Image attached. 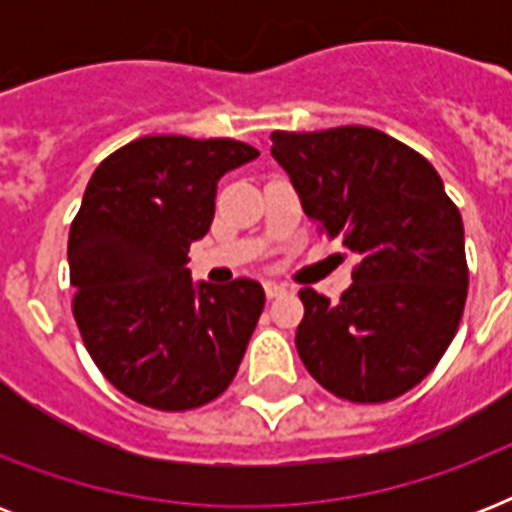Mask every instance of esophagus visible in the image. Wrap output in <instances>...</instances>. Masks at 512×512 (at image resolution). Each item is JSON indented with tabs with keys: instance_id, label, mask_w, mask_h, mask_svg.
Masks as SVG:
<instances>
[{
	"instance_id": "esophagus-1",
	"label": "esophagus",
	"mask_w": 512,
	"mask_h": 512,
	"mask_svg": "<svg viewBox=\"0 0 512 512\" xmlns=\"http://www.w3.org/2000/svg\"><path fill=\"white\" fill-rule=\"evenodd\" d=\"M289 287L287 284H279V281H265V295L271 297H281V295H287Z\"/></svg>"
}]
</instances>
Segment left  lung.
I'll return each instance as SVG.
<instances>
[{
	"label": "left lung",
	"mask_w": 512,
	"mask_h": 512,
	"mask_svg": "<svg viewBox=\"0 0 512 512\" xmlns=\"http://www.w3.org/2000/svg\"><path fill=\"white\" fill-rule=\"evenodd\" d=\"M271 140L305 215L358 255L337 303L300 289L297 353L345 401L398 398L428 377L460 327L468 297L460 209L428 159L372 127Z\"/></svg>",
	"instance_id": "1"
}]
</instances>
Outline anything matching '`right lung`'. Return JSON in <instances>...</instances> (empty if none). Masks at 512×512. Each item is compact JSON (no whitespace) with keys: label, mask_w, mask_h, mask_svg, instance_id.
I'll list each match as a JSON object with an SVG mask.
<instances>
[{"label":"right lung","mask_w":512,"mask_h":512,"mask_svg":"<svg viewBox=\"0 0 512 512\" xmlns=\"http://www.w3.org/2000/svg\"><path fill=\"white\" fill-rule=\"evenodd\" d=\"M257 156L231 138L148 135L92 172L68 233L74 319L106 380L138 404L196 409L239 369L263 287L193 281L188 249L212 225L217 180Z\"/></svg>","instance_id":"obj_1"}]
</instances>
